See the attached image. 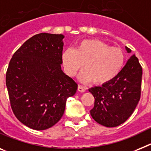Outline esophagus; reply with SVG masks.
<instances>
[{
  "instance_id": "obj_1",
  "label": "esophagus",
  "mask_w": 151,
  "mask_h": 151,
  "mask_svg": "<svg viewBox=\"0 0 151 151\" xmlns=\"http://www.w3.org/2000/svg\"><path fill=\"white\" fill-rule=\"evenodd\" d=\"M78 91H79V92H81V93H83V92H84V91H86V90H87V88H86L85 87H83V86L78 85Z\"/></svg>"
}]
</instances>
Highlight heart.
Wrapping results in <instances>:
<instances>
[{
  "label": "heart",
  "instance_id": "1",
  "mask_svg": "<svg viewBox=\"0 0 151 151\" xmlns=\"http://www.w3.org/2000/svg\"><path fill=\"white\" fill-rule=\"evenodd\" d=\"M62 64L66 73L73 77L83 67L80 73L82 82L93 81L104 84L112 81L121 71L124 54L121 48L111 47L98 40H83L74 49H68L62 54Z\"/></svg>",
  "mask_w": 151,
  "mask_h": 151
}]
</instances>
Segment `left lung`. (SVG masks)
Wrapping results in <instances>:
<instances>
[{
  "instance_id": "obj_1",
  "label": "left lung",
  "mask_w": 151,
  "mask_h": 151,
  "mask_svg": "<svg viewBox=\"0 0 151 151\" xmlns=\"http://www.w3.org/2000/svg\"><path fill=\"white\" fill-rule=\"evenodd\" d=\"M126 48L127 53L131 50ZM142 68L132 55L116 78L108 83L90 88L94 97L91 116L107 127L119 126L129 118L140 98Z\"/></svg>"
}]
</instances>
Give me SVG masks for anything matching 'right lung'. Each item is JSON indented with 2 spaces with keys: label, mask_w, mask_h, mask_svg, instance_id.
Segmentation results:
<instances>
[{
  "label": "right lung",
  "mask_w": 151,
  "mask_h": 151,
  "mask_svg": "<svg viewBox=\"0 0 151 151\" xmlns=\"http://www.w3.org/2000/svg\"><path fill=\"white\" fill-rule=\"evenodd\" d=\"M63 35L40 33L14 54L6 73V86L15 116L37 130L60 121L78 84L61 69Z\"/></svg>",
  "instance_id": "add662e5"
}]
</instances>
